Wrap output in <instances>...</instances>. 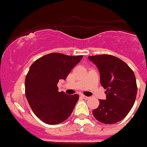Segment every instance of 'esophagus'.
Returning <instances> with one entry per match:
<instances>
[{"mask_svg": "<svg viewBox=\"0 0 147 147\" xmlns=\"http://www.w3.org/2000/svg\"><path fill=\"white\" fill-rule=\"evenodd\" d=\"M80 97L81 98H84V99H88V98H89V97H88V96H84V95H81Z\"/></svg>", "mask_w": 147, "mask_h": 147, "instance_id": "esophagus-1", "label": "esophagus"}]
</instances>
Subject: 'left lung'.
I'll use <instances>...</instances> for the list:
<instances>
[{"mask_svg": "<svg viewBox=\"0 0 147 147\" xmlns=\"http://www.w3.org/2000/svg\"><path fill=\"white\" fill-rule=\"evenodd\" d=\"M100 74V83L106 94L105 100L92 111L103 124H115L124 119L134 104L137 92L134 73L120 58L109 55L90 56Z\"/></svg>", "mask_w": 147, "mask_h": 147, "instance_id": "left-lung-1", "label": "left lung"}]
</instances>
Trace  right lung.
<instances>
[{
	"label": "right lung",
	"instance_id": "add662e5",
	"mask_svg": "<svg viewBox=\"0 0 147 147\" xmlns=\"http://www.w3.org/2000/svg\"><path fill=\"white\" fill-rule=\"evenodd\" d=\"M83 55L51 53L38 58L29 67L25 80L27 101L37 117L48 124H57L71 115L79 96L58 92L59 80H65Z\"/></svg>",
	"mask_w": 147,
	"mask_h": 147
}]
</instances>
